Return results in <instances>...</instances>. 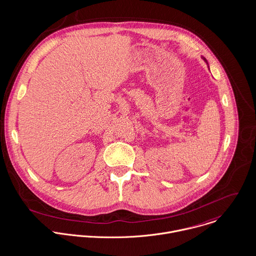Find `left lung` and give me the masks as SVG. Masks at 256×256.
Returning a JSON list of instances; mask_svg holds the SVG:
<instances>
[{"label":"left lung","mask_w":256,"mask_h":256,"mask_svg":"<svg viewBox=\"0 0 256 256\" xmlns=\"http://www.w3.org/2000/svg\"><path fill=\"white\" fill-rule=\"evenodd\" d=\"M203 59H204V62H206V65H208V61H206V58H204V57H203Z\"/></svg>","instance_id":"obj_1"}]
</instances>
